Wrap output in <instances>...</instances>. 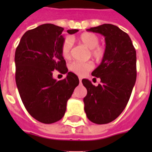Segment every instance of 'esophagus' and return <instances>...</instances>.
Segmentation results:
<instances>
[{
	"instance_id": "esophagus-1",
	"label": "esophagus",
	"mask_w": 152,
	"mask_h": 152,
	"mask_svg": "<svg viewBox=\"0 0 152 152\" xmlns=\"http://www.w3.org/2000/svg\"><path fill=\"white\" fill-rule=\"evenodd\" d=\"M82 83V80H81L80 78V83Z\"/></svg>"
}]
</instances>
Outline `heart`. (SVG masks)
<instances>
[{
    "instance_id": "b5f03b06",
    "label": "heart",
    "mask_w": 152,
    "mask_h": 152,
    "mask_svg": "<svg viewBox=\"0 0 152 152\" xmlns=\"http://www.w3.org/2000/svg\"><path fill=\"white\" fill-rule=\"evenodd\" d=\"M77 42L83 45L90 50V53L95 59L100 60L103 57L105 54V48L104 46L99 44V37L94 33L91 32H83L80 34L77 39ZM72 47V42L70 38H66L64 39L61 46V52L64 58L69 59L71 57ZM69 70L74 72L78 76H84L90 72L94 68V64L92 62H80L74 61L69 64Z\"/></svg>"
}]
</instances>
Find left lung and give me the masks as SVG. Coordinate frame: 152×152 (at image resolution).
<instances>
[{
	"mask_svg": "<svg viewBox=\"0 0 152 152\" xmlns=\"http://www.w3.org/2000/svg\"><path fill=\"white\" fill-rule=\"evenodd\" d=\"M87 31L103 35L106 49L101 64L91 73L101 83L94 86L82 80L88 91L84 110L93 123L107 124L122 113L129 100L137 79V53L129 34L115 25L105 23Z\"/></svg>",
	"mask_w": 152,
	"mask_h": 152,
	"instance_id": "8db88e82",
	"label": "left lung"
}]
</instances>
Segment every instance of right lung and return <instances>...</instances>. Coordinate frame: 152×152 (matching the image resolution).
<instances>
[{
    "mask_svg": "<svg viewBox=\"0 0 152 152\" xmlns=\"http://www.w3.org/2000/svg\"><path fill=\"white\" fill-rule=\"evenodd\" d=\"M64 28L51 23L25 32L15 50V83L25 108L44 124L61 120L68 100L79 84L78 76L68 72L61 52ZM79 30H68L70 34ZM56 69L67 73L64 80L52 78Z\"/></svg>",
    "mask_w": 152,
    "mask_h": 152,
    "instance_id": "add662e5",
    "label": "right lung"
}]
</instances>
